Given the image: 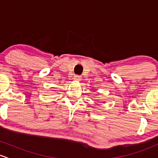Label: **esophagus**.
Instances as JSON below:
<instances>
[{
    "label": "esophagus",
    "mask_w": 158,
    "mask_h": 158,
    "mask_svg": "<svg viewBox=\"0 0 158 158\" xmlns=\"http://www.w3.org/2000/svg\"><path fill=\"white\" fill-rule=\"evenodd\" d=\"M81 77L80 75L74 76V81H81Z\"/></svg>",
    "instance_id": "obj_1"
}]
</instances>
